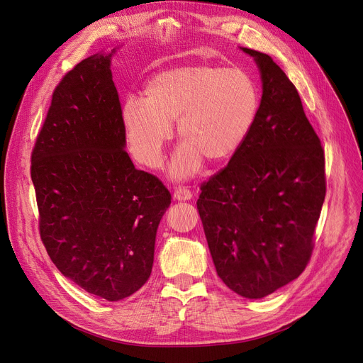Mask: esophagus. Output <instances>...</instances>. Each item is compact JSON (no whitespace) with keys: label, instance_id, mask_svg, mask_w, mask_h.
<instances>
[{"label":"esophagus","instance_id":"1","mask_svg":"<svg viewBox=\"0 0 363 363\" xmlns=\"http://www.w3.org/2000/svg\"><path fill=\"white\" fill-rule=\"evenodd\" d=\"M174 199L178 200V201H186V200H191L193 199V194L185 186H179V188H177L175 191H174Z\"/></svg>","mask_w":363,"mask_h":363}]
</instances>
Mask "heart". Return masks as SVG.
Listing matches in <instances>:
<instances>
[{
  "mask_svg": "<svg viewBox=\"0 0 363 363\" xmlns=\"http://www.w3.org/2000/svg\"><path fill=\"white\" fill-rule=\"evenodd\" d=\"M259 110V89L241 67L196 63L156 73L144 88V100L129 97L122 110L128 150L150 169L163 163V148L177 121L181 145L170 174L193 177L204 159L230 160L249 137Z\"/></svg>",
  "mask_w": 363,
  "mask_h": 363,
  "instance_id": "b5f03b06",
  "label": "heart"
}]
</instances>
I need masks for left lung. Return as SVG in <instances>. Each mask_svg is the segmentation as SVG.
Returning a JSON list of instances; mask_svg holds the SVG:
<instances>
[{
    "label": "left lung",
    "mask_w": 363,
    "mask_h": 363,
    "mask_svg": "<svg viewBox=\"0 0 363 363\" xmlns=\"http://www.w3.org/2000/svg\"><path fill=\"white\" fill-rule=\"evenodd\" d=\"M241 50L260 72L257 116L228 166L201 184L197 208L219 278L245 298H262L311 259L325 157L287 74L268 54Z\"/></svg>",
    "instance_id": "8db88e82"
}]
</instances>
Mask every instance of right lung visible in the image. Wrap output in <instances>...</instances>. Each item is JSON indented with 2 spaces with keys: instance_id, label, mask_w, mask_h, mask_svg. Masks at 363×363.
I'll return each instance as SVG.
<instances>
[{
  "instance_id": "obj_1",
  "label": "right lung",
  "mask_w": 363,
  "mask_h": 363,
  "mask_svg": "<svg viewBox=\"0 0 363 363\" xmlns=\"http://www.w3.org/2000/svg\"><path fill=\"white\" fill-rule=\"evenodd\" d=\"M108 54L65 74L32 151L40 234L52 263L89 294L119 301L150 278L170 193L125 151Z\"/></svg>"
}]
</instances>
